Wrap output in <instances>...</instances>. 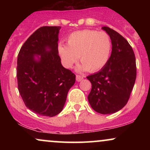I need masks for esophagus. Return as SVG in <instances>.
<instances>
[{
	"mask_svg": "<svg viewBox=\"0 0 150 150\" xmlns=\"http://www.w3.org/2000/svg\"><path fill=\"white\" fill-rule=\"evenodd\" d=\"M82 80H83V76H82V75H76V80L77 82H80Z\"/></svg>",
	"mask_w": 150,
	"mask_h": 150,
	"instance_id": "1",
	"label": "esophagus"
}]
</instances>
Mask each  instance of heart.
Listing matches in <instances>:
<instances>
[{
	"label": "heart",
	"instance_id": "obj_1",
	"mask_svg": "<svg viewBox=\"0 0 150 150\" xmlns=\"http://www.w3.org/2000/svg\"><path fill=\"white\" fill-rule=\"evenodd\" d=\"M67 44H59L58 54L63 64L69 68L78 60L82 64L79 69L97 72L102 69L109 60L111 51V41L105 32L84 30L70 34Z\"/></svg>",
	"mask_w": 150,
	"mask_h": 150
}]
</instances>
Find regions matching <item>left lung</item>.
<instances>
[{
    "label": "left lung",
    "instance_id": "8db88e82",
    "mask_svg": "<svg viewBox=\"0 0 150 150\" xmlns=\"http://www.w3.org/2000/svg\"><path fill=\"white\" fill-rule=\"evenodd\" d=\"M102 29L111 38L112 51L104 68L87 77L92 83L87 98L94 111L110 114L119 111L128 102L135 85L137 68L135 53L128 41L108 27Z\"/></svg>",
    "mask_w": 150,
    "mask_h": 150
}]
</instances>
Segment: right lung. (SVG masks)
Here are the masks:
<instances>
[{
    "mask_svg": "<svg viewBox=\"0 0 150 150\" xmlns=\"http://www.w3.org/2000/svg\"><path fill=\"white\" fill-rule=\"evenodd\" d=\"M60 29L58 26L40 27L27 39L18 53L19 92L25 106L41 116L53 117L61 112L75 82V75L62 65L58 55Z\"/></svg>",
    "mask_w": 150,
    "mask_h": 150,
    "instance_id": "1",
    "label": "right lung"
}]
</instances>
